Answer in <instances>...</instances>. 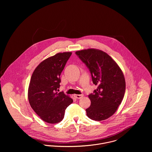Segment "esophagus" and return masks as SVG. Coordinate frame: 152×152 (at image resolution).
I'll use <instances>...</instances> for the list:
<instances>
[{"label":"esophagus","instance_id":"esophagus-1","mask_svg":"<svg viewBox=\"0 0 152 152\" xmlns=\"http://www.w3.org/2000/svg\"><path fill=\"white\" fill-rule=\"evenodd\" d=\"M83 94H74V96L77 99H81L83 96Z\"/></svg>","mask_w":152,"mask_h":152}]
</instances>
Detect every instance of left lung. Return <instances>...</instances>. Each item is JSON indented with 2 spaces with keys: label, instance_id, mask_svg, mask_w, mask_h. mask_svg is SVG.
Returning a JSON list of instances; mask_svg holds the SVG:
<instances>
[{
  "label": "left lung",
  "instance_id": "1",
  "mask_svg": "<svg viewBox=\"0 0 152 152\" xmlns=\"http://www.w3.org/2000/svg\"><path fill=\"white\" fill-rule=\"evenodd\" d=\"M89 69L93 83L97 86L94 94L88 95L91 106L87 116L101 121L113 115L121 104L125 92L124 73L118 64L105 52L88 48L75 52Z\"/></svg>",
  "mask_w": 152,
  "mask_h": 152
}]
</instances>
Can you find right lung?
Masks as SVG:
<instances>
[{
	"label": "right lung",
	"instance_id": "obj_1",
	"mask_svg": "<svg viewBox=\"0 0 152 152\" xmlns=\"http://www.w3.org/2000/svg\"><path fill=\"white\" fill-rule=\"evenodd\" d=\"M71 54V52L59 53L45 59L31 75L28 89L29 104L45 122H61L65 109L73 102L63 92H57L60 86L61 73Z\"/></svg>",
	"mask_w": 152,
	"mask_h": 152
}]
</instances>
